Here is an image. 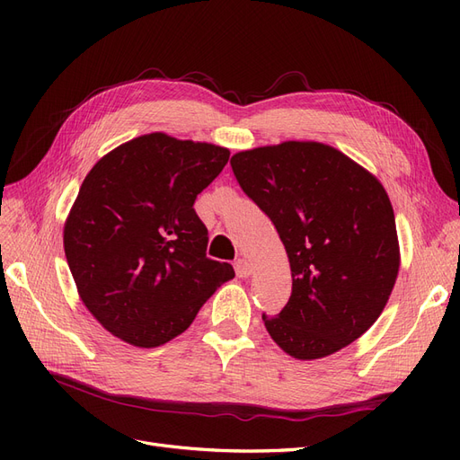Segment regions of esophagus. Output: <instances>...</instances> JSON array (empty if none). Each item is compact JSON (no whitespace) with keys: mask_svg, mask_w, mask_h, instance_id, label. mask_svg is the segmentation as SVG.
<instances>
[{"mask_svg":"<svg viewBox=\"0 0 460 460\" xmlns=\"http://www.w3.org/2000/svg\"><path fill=\"white\" fill-rule=\"evenodd\" d=\"M234 270H235V276H238V278H247V276H252L253 267L245 259H238L234 262Z\"/></svg>","mask_w":460,"mask_h":460,"instance_id":"1","label":"esophagus"}]
</instances>
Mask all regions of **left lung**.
Wrapping results in <instances>:
<instances>
[{
	"instance_id": "obj_1",
	"label": "left lung",
	"mask_w": 460,
	"mask_h": 460,
	"mask_svg": "<svg viewBox=\"0 0 460 460\" xmlns=\"http://www.w3.org/2000/svg\"><path fill=\"white\" fill-rule=\"evenodd\" d=\"M238 184L286 247L291 296L270 338L299 360L343 349L378 320L399 272L394 207L384 186L341 151L284 142L230 159Z\"/></svg>"
}]
</instances>
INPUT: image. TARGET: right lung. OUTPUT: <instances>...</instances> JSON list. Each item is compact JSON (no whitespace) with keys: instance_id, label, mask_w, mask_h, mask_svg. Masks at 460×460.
<instances>
[{"instance_id":"obj_1","label":"right lung","mask_w":460,"mask_h":460,"mask_svg":"<svg viewBox=\"0 0 460 460\" xmlns=\"http://www.w3.org/2000/svg\"><path fill=\"white\" fill-rule=\"evenodd\" d=\"M228 157L226 147L153 132L84 178L63 245L82 303L113 336L146 349L171 341L234 278L232 264L207 257L193 208Z\"/></svg>"}]
</instances>
